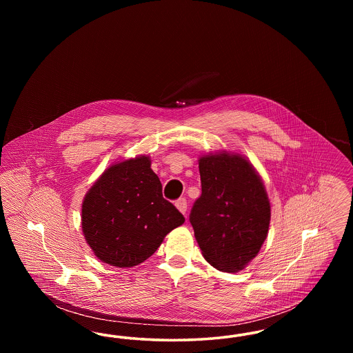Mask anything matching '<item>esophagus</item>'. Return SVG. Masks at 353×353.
<instances>
[{"label": "esophagus", "mask_w": 353, "mask_h": 353, "mask_svg": "<svg viewBox=\"0 0 353 353\" xmlns=\"http://www.w3.org/2000/svg\"><path fill=\"white\" fill-rule=\"evenodd\" d=\"M174 205H176V208L183 213V214H185L186 213V208H188V202H186V200H185L184 197L183 199H179L177 201L174 202Z\"/></svg>", "instance_id": "34e87169"}]
</instances>
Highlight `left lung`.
<instances>
[{
	"label": "left lung",
	"mask_w": 353,
	"mask_h": 353,
	"mask_svg": "<svg viewBox=\"0 0 353 353\" xmlns=\"http://www.w3.org/2000/svg\"><path fill=\"white\" fill-rule=\"evenodd\" d=\"M201 196L189 221L203 258L236 272L259 252L269 232L270 201L258 172L241 154H206L199 160Z\"/></svg>",
	"instance_id": "1"
}]
</instances>
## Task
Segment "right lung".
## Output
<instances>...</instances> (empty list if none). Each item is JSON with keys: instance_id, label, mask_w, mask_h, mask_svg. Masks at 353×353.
I'll return each instance as SVG.
<instances>
[{"instance_id": "1", "label": "right lung", "mask_w": 353, "mask_h": 353, "mask_svg": "<svg viewBox=\"0 0 353 353\" xmlns=\"http://www.w3.org/2000/svg\"><path fill=\"white\" fill-rule=\"evenodd\" d=\"M184 216L163 197L148 156L111 165L87 192L82 230L101 262L134 268L159 249Z\"/></svg>"}]
</instances>
